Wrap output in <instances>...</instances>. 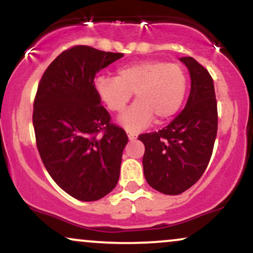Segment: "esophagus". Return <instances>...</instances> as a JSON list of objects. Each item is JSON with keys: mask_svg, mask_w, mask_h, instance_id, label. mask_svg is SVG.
Instances as JSON below:
<instances>
[{"mask_svg": "<svg viewBox=\"0 0 253 253\" xmlns=\"http://www.w3.org/2000/svg\"><path fill=\"white\" fill-rule=\"evenodd\" d=\"M127 135H128L129 140H134V139H136V136H138V134L135 132H133V130H127Z\"/></svg>", "mask_w": 253, "mask_h": 253, "instance_id": "1", "label": "esophagus"}]
</instances>
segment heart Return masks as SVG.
<instances>
[{"instance_id":"obj_1","label":"heart","mask_w":253,"mask_h":253,"mask_svg":"<svg viewBox=\"0 0 253 253\" xmlns=\"http://www.w3.org/2000/svg\"><path fill=\"white\" fill-rule=\"evenodd\" d=\"M95 90L113 113L123 112L134 92L138 101L119 118V124L139 130L155 117L157 121H165L178 112L187 92V75L179 64L143 60L119 68L117 77H97Z\"/></svg>"}]
</instances>
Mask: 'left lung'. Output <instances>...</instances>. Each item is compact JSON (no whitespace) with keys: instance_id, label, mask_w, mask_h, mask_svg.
I'll return each instance as SVG.
<instances>
[{"instance_id":"left-lung-1","label":"left lung","mask_w":253,"mask_h":253,"mask_svg":"<svg viewBox=\"0 0 253 253\" xmlns=\"http://www.w3.org/2000/svg\"><path fill=\"white\" fill-rule=\"evenodd\" d=\"M179 60L191 80L184 109L163 129L138 138L145 145V178L153 189L167 195L182 194L199 181L211 161L217 132L213 78L194 58Z\"/></svg>"}]
</instances>
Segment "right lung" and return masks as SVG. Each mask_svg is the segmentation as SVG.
Segmentation results:
<instances>
[{
  "label": "right lung",
  "mask_w": 253,
  "mask_h": 253,
  "mask_svg": "<svg viewBox=\"0 0 253 253\" xmlns=\"http://www.w3.org/2000/svg\"><path fill=\"white\" fill-rule=\"evenodd\" d=\"M124 57L75 46L43 72L33 104L37 147L46 170L62 189L81 201H96L115 188L128 138L95 90L100 70Z\"/></svg>",
  "instance_id": "add662e5"
}]
</instances>
